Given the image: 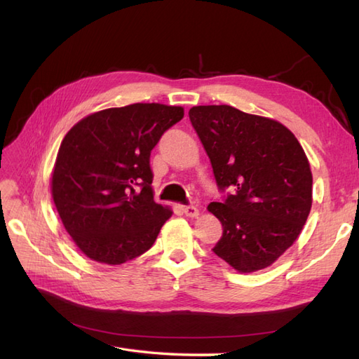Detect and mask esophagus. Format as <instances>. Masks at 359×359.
<instances>
[{"label": "esophagus", "mask_w": 359, "mask_h": 359, "mask_svg": "<svg viewBox=\"0 0 359 359\" xmlns=\"http://www.w3.org/2000/svg\"><path fill=\"white\" fill-rule=\"evenodd\" d=\"M181 210L187 217H198L199 215V210L193 205H184V206H181Z\"/></svg>", "instance_id": "1"}]
</instances>
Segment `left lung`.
<instances>
[{
	"instance_id": "8db88e82",
	"label": "left lung",
	"mask_w": 359,
	"mask_h": 359,
	"mask_svg": "<svg viewBox=\"0 0 359 359\" xmlns=\"http://www.w3.org/2000/svg\"><path fill=\"white\" fill-rule=\"evenodd\" d=\"M189 116L219 190H229L208 205L223 226L212 252L240 273L269 266L295 243L310 214L306 153L283 124L232 106H194Z\"/></svg>"
}]
</instances>
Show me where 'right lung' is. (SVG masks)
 Returning <instances> with one entry per match:
<instances>
[{
	"label": "right lung",
	"instance_id": "1",
	"mask_svg": "<svg viewBox=\"0 0 359 359\" xmlns=\"http://www.w3.org/2000/svg\"><path fill=\"white\" fill-rule=\"evenodd\" d=\"M184 109L160 103L111 107L62 139L52 173L61 222L83 255L121 265L154 244L172 215L154 202L151 151Z\"/></svg>",
	"mask_w": 359,
	"mask_h": 359
}]
</instances>
